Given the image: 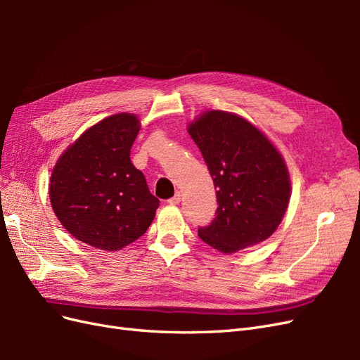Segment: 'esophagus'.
Listing matches in <instances>:
<instances>
[{"instance_id":"1","label":"esophagus","mask_w":360,"mask_h":360,"mask_svg":"<svg viewBox=\"0 0 360 360\" xmlns=\"http://www.w3.org/2000/svg\"><path fill=\"white\" fill-rule=\"evenodd\" d=\"M180 200H181V195H180V192H177L176 195H174L172 198H169V200H168V204H171V205H177V204L180 202Z\"/></svg>"}]
</instances>
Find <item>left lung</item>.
<instances>
[{
	"label": "left lung",
	"mask_w": 360,
	"mask_h": 360,
	"mask_svg": "<svg viewBox=\"0 0 360 360\" xmlns=\"http://www.w3.org/2000/svg\"><path fill=\"white\" fill-rule=\"evenodd\" d=\"M216 189L217 216L198 236L222 254H234L274 234L291 197L284 156L242 115L210 110L188 124Z\"/></svg>",
	"instance_id": "left-lung-1"
}]
</instances>
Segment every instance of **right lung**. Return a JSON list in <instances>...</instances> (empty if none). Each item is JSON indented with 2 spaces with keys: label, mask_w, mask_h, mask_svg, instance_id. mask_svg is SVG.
I'll return each instance as SVG.
<instances>
[{
  "label": "right lung",
  "mask_w": 360,
  "mask_h": 360,
  "mask_svg": "<svg viewBox=\"0 0 360 360\" xmlns=\"http://www.w3.org/2000/svg\"><path fill=\"white\" fill-rule=\"evenodd\" d=\"M139 129L135 114L110 115L86 129L57 159L49 200L76 240L111 252L135 242L153 222L159 200L130 160Z\"/></svg>",
  "instance_id": "obj_1"
}]
</instances>
